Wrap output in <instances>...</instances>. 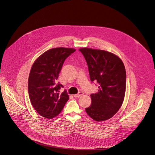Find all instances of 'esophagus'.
I'll return each instance as SVG.
<instances>
[{
	"label": "esophagus",
	"mask_w": 155,
	"mask_h": 155,
	"mask_svg": "<svg viewBox=\"0 0 155 155\" xmlns=\"http://www.w3.org/2000/svg\"><path fill=\"white\" fill-rule=\"evenodd\" d=\"M83 94V93L82 91H80V92H78V94H74V96L75 97H80V96H82Z\"/></svg>",
	"instance_id": "34e87169"
}]
</instances>
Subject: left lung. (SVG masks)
I'll use <instances>...</instances> for the list:
<instances>
[{
  "mask_svg": "<svg viewBox=\"0 0 155 155\" xmlns=\"http://www.w3.org/2000/svg\"><path fill=\"white\" fill-rule=\"evenodd\" d=\"M79 51L85 58L91 81L99 84L98 91L91 94L88 115L100 122L111 118L120 108L126 87L125 68L122 60L111 52L91 48Z\"/></svg>",
  "mask_w": 155,
  "mask_h": 155,
  "instance_id": "1",
  "label": "left lung"
}]
</instances>
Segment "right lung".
<instances>
[{
  "label": "right lung",
  "instance_id": "1",
  "mask_svg": "<svg viewBox=\"0 0 155 155\" xmlns=\"http://www.w3.org/2000/svg\"><path fill=\"white\" fill-rule=\"evenodd\" d=\"M75 51V49H51L33 63L28 78V93L34 109L40 116L52 119L59 114L69 99L66 90L60 83H55L65 60Z\"/></svg>",
  "mask_w": 155,
  "mask_h": 155
}]
</instances>
